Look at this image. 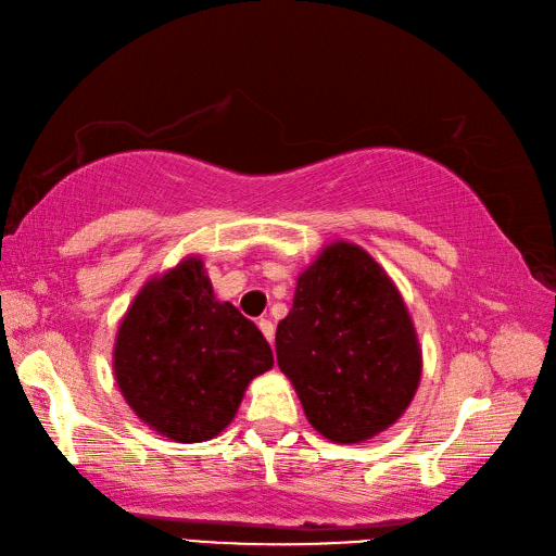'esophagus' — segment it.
Instances as JSON below:
<instances>
[{
  "instance_id": "34e87169",
  "label": "esophagus",
  "mask_w": 556,
  "mask_h": 556,
  "mask_svg": "<svg viewBox=\"0 0 556 556\" xmlns=\"http://www.w3.org/2000/svg\"><path fill=\"white\" fill-rule=\"evenodd\" d=\"M257 327H260V331L266 336V341L271 343L274 341V336H276V329H274V323L271 319H266V317H262L260 323H257Z\"/></svg>"
}]
</instances>
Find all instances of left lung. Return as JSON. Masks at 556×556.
Returning <instances> with one entry per match:
<instances>
[{"mask_svg": "<svg viewBox=\"0 0 556 556\" xmlns=\"http://www.w3.org/2000/svg\"><path fill=\"white\" fill-rule=\"evenodd\" d=\"M276 355L308 422L336 443L384 431L410 406L422 374L406 304L371 255L325 248L296 280Z\"/></svg>", "mask_w": 556, "mask_h": 556, "instance_id": "1", "label": "left lung"}]
</instances>
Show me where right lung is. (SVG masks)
I'll list each match as a JSON object with an SVG mask.
<instances>
[{
  "mask_svg": "<svg viewBox=\"0 0 556 556\" xmlns=\"http://www.w3.org/2000/svg\"><path fill=\"white\" fill-rule=\"evenodd\" d=\"M115 380L143 422L180 443L208 441L237 415L248 382L274 366L262 331L215 301L192 257L150 280L115 341Z\"/></svg>",
  "mask_w": 556,
  "mask_h": 556,
  "instance_id": "right-lung-1",
  "label": "right lung"
}]
</instances>
